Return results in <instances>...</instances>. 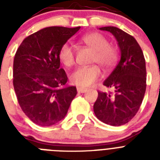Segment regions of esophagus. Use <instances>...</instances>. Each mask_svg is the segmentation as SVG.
Wrapping results in <instances>:
<instances>
[{
    "label": "esophagus",
    "mask_w": 160,
    "mask_h": 160,
    "mask_svg": "<svg viewBox=\"0 0 160 160\" xmlns=\"http://www.w3.org/2000/svg\"><path fill=\"white\" fill-rule=\"evenodd\" d=\"M77 91L78 93H85V91H87V89H85V88L77 87Z\"/></svg>",
    "instance_id": "esophagus-1"
}]
</instances>
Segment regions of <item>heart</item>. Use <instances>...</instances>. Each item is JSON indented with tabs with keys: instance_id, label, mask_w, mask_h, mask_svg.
<instances>
[{
	"instance_id": "1",
	"label": "heart",
	"mask_w": 160,
	"mask_h": 160,
	"mask_svg": "<svg viewBox=\"0 0 160 160\" xmlns=\"http://www.w3.org/2000/svg\"><path fill=\"white\" fill-rule=\"evenodd\" d=\"M82 41L94 51L91 62L96 63L105 70H109L116 65L119 60V51L116 47L109 45V40L98 32H92L82 37ZM59 58L66 67H71L75 62V49L70 44L65 43L59 51ZM101 77V70L96 65L78 68L70 75V80L73 85L80 87H88Z\"/></svg>"
}]
</instances>
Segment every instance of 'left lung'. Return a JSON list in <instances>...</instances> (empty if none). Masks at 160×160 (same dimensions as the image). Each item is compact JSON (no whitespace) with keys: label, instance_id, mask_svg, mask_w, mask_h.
<instances>
[{"label":"left lung","instance_id":"left-lung-1","mask_svg":"<svg viewBox=\"0 0 160 160\" xmlns=\"http://www.w3.org/2000/svg\"><path fill=\"white\" fill-rule=\"evenodd\" d=\"M115 37L120 60L103 85L112 93L98 91L94 104L95 116L103 123L119 126L130 121L139 110L146 90V67L144 54L136 40L114 26L100 28Z\"/></svg>","mask_w":160,"mask_h":160}]
</instances>
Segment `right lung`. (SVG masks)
Listing matches in <instances>:
<instances>
[{
	"mask_svg": "<svg viewBox=\"0 0 160 160\" xmlns=\"http://www.w3.org/2000/svg\"><path fill=\"white\" fill-rule=\"evenodd\" d=\"M80 26H51L25 38L13 63V85L22 111L40 126L63 119L77 94L67 86L66 73L60 67L59 51Z\"/></svg>",
	"mask_w": 160,
	"mask_h": 160,
	"instance_id": "add662e5",
	"label": "right lung"
}]
</instances>
